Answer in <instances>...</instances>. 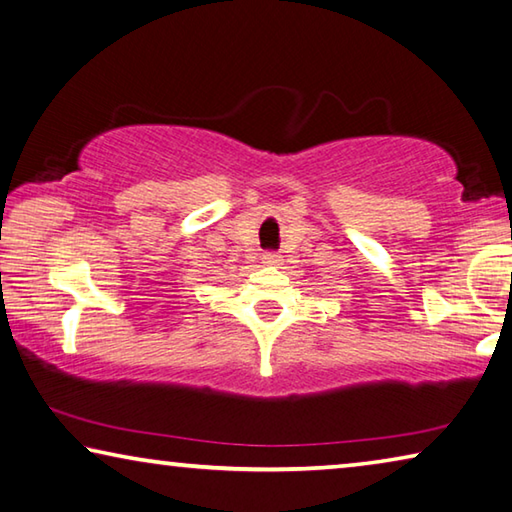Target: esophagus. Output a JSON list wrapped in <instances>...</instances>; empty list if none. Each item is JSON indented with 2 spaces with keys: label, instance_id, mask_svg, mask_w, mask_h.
Masks as SVG:
<instances>
[{
  "label": "esophagus",
  "instance_id": "esophagus-1",
  "mask_svg": "<svg viewBox=\"0 0 512 512\" xmlns=\"http://www.w3.org/2000/svg\"><path fill=\"white\" fill-rule=\"evenodd\" d=\"M263 263H265V265H281V263H283V256L276 254V251H265V254H263Z\"/></svg>",
  "mask_w": 512,
  "mask_h": 512
}]
</instances>
